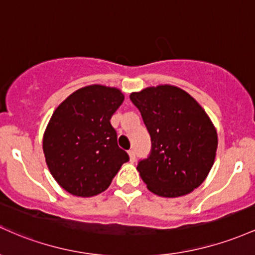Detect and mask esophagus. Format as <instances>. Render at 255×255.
<instances>
[{"label":"esophagus","mask_w":255,"mask_h":255,"mask_svg":"<svg viewBox=\"0 0 255 255\" xmlns=\"http://www.w3.org/2000/svg\"><path fill=\"white\" fill-rule=\"evenodd\" d=\"M128 156H130V161H135L136 159V154H135V150L133 149H130L128 150Z\"/></svg>","instance_id":"34e87169"}]
</instances>
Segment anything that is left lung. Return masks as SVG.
Returning <instances> with one entry per match:
<instances>
[{
	"label": "left lung",
	"instance_id": "1",
	"mask_svg": "<svg viewBox=\"0 0 255 255\" xmlns=\"http://www.w3.org/2000/svg\"><path fill=\"white\" fill-rule=\"evenodd\" d=\"M151 138V153L137 166L155 195L178 197L202 184L216 159L218 135L199 102L170 84L130 94Z\"/></svg>",
	"mask_w": 255,
	"mask_h": 255
}]
</instances>
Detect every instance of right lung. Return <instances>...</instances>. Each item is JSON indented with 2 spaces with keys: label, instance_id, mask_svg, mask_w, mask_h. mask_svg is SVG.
I'll use <instances>...</instances> for the list:
<instances>
[{
  "label": "right lung",
  "instance_id": "add662e5",
  "mask_svg": "<svg viewBox=\"0 0 255 255\" xmlns=\"http://www.w3.org/2000/svg\"><path fill=\"white\" fill-rule=\"evenodd\" d=\"M123 101L117 88L93 84L74 91L54 111L43 135V153L51 176L67 193H102L128 160L110 122Z\"/></svg>",
  "mask_w": 255,
  "mask_h": 255
}]
</instances>
